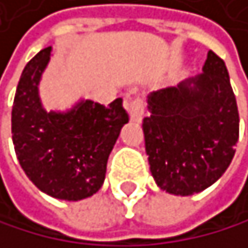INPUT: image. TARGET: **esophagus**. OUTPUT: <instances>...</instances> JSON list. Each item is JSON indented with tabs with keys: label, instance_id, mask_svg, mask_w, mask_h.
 <instances>
[{
	"label": "esophagus",
	"instance_id": "obj_1",
	"mask_svg": "<svg viewBox=\"0 0 248 248\" xmlns=\"http://www.w3.org/2000/svg\"><path fill=\"white\" fill-rule=\"evenodd\" d=\"M126 108L132 120H140L144 111V99L141 96H134L126 99Z\"/></svg>",
	"mask_w": 248,
	"mask_h": 248
}]
</instances>
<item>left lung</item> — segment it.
<instances>
[{
	"instance_id": "8db88e82",
	"label": "left lung",
	"mask_w": 248,
	"mask_h": 248,
	"mask_svg": "<svg viewBox=\"0 0 248 248\" xmlns=\"http://www.w3.org/2000/svg\"><path fill=\"white\" fill-rule=\"evenodd\" d=\"M146 154L156 185L191 196L221 178L239 137V114L226 64L209 51L200 75L149 94Z\"/></svg>"
}]
</instances>
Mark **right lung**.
Wrapping results in <instances>:
<instances>
[{
	"mask_svg": "<svg viewBox=\"0 0 248 248\" xmlns=\"http://www.w3.org/2000/svg\"><path fill=\"white\" fill-rule=\"evenodd\" d=\"M51 49L32 57L17 82L12 139L19 164L40 191L77 202L99 191L108 156L129 116L122 97L108 107L81 101L66 113L45 111L39 82Z\"/></svg>",
	"mask_w": 248,
	"mask_h": 248,
	"instance_id": "1",
	"label": "right lung"
}]
</instances>
